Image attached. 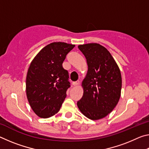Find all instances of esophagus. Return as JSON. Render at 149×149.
Segmentation results:
<instances>
[{"label":"esophagus","instance_id":"obj_1","mask_svg":"<svg viewBox=\"0 0 149 149\" xmlns=\"http://www.w3.org/2000/svg\"><path fill=\"white\" fill-rule=\"evenodd\" d=\"M73 85H74V86H76V85H78L79 84V81H74L72 83Z\"/></svg>","mask_w":149,"mask_h":149}]
</instances>
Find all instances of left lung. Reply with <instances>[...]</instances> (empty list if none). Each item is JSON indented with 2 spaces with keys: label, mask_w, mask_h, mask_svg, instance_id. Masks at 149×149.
I'll return each mask as SVG.
<instances>
[{
  "label": "left lung",
  "mask_w": 149,
  "mask_h": 149,
  "mask_svg": "<svg viewBox=\"0 0 149 149\" xmlns=\"http://www.w3.org/2000/svg\"><path fill=\"white\" fill-rule=\"evenodd\" d=\"M87 60L88 70L82 82L84 95L77 101L79 110L89 119L107 116L117 105L122 89V76L110 52L98 43L78 46Z\"/></svg>",
  "instance_id": "1"
}]
</instances>
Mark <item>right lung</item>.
I'll return each mask as SVG.
<instances>
[{
    "label": "right lung",
    "instance_id": "right-lung-1",
    "mask_svg": "<svg viewBox=\"0 0 149 149\" xmlns=\"http://www.w3.org/2000/svg\"><path fill=\"white\" fill-rule=\"evenodd\" d=\"M74 45L54 42L42 49L30 64L26 77V95L39 117L50 118L60 109L70 87L68 72L62 67Z\"/></svg>",
    "mask_w": 149,
    "mask_h": 149
}]
</instances>
